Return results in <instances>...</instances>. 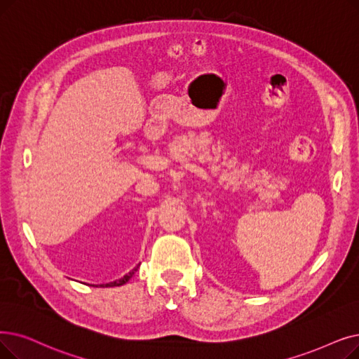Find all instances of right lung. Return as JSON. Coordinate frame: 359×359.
I'll use <instances>...</instances> for the list:
<instances>
[{
  "instance_id": "obj_1",
  "label": "right lung",
  "mask_w": 359,
  "mask_h": 359,
  "mask_svg": "<svg viewBox=\"0 0 359 359\" xmlns=\"http://www.w3.org/2000/svg\"><path fill=\"white\" fill-rule=\"evenodd\" d=\"M137 269H139V266H136L132 271H129L128 274H124L121 278H117V280H114V282H110V283H105V285H89V286H93V287H114V286H121V285H126L129 280L132 278V276L137 271ZM86 285V283H85Z\"/></svg>"
}]
</instances>
